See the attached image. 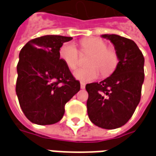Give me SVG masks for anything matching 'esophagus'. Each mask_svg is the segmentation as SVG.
<instances>
[{
    "label": "esophagus",
    "instance_id": "1",
    "mask_svg": "<svg viewBox=\"0 0 156 156\" xmlns=\"http://www.w3.org/2000/svg\"><path fill=\"white\" fill-rule=\"evenodd\" d=\"M81 88L82 89H84L85 88V83H83V82H81Z\"/></svg>",
    "mask_w": 156,
    "mask_h": 156
}]
</instances>
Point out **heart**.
<instances>
[{"mask_svg":"<svg viewBox=\"0 0 156 156\" xmlns=\"http://www.w3.org/2000/svg\"><path fill=\"white\" fill-rule=\"evenodd\" d=\"M83 51L93 53L89 61L88 68H78L74 72V77L78 80L88 83L96 80L101 74L103 77L111 75L119 62L117 52L108 48L106 41L98 37L84 39L81 41ZM59 56L64 63L71 70L78 67L79 63V51L73 42H66L59 50Z\"/></svg>","mask_w":156,"mask_h":156,"instance_id":"1","label":"heart"}]
</instances>
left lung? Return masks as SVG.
I'll return each mask as SVG.
<instances>
[{
	"mask_svg": "<svg viewBox=\"0 0 156 156\" xmlns=\"http://www.w3.org/2000/svg\"><path fill=\"white\" fill-rule=\"evenodd\" d=\"M102 37L114 44L119 62L109 77L86 85L87 108L93 124L112 129L126 124L140 101L144 58L130 39L115 34H105Z\"/></svg>",
	"mask_w": 156,
	"mask_h": 156,
	"instance_id": "1",
	"label": "left lung"
}]
</instances>
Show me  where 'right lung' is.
I'll return each mask as SVG.
<instances>
[{"instance_id":"add662e5","label":"right lung","mask_w":156,"mask_h":156,"mask_svg":"<svg viewBox=\"0 0 156 156\" xmlns=\"http://www.w3.org/2000/svg\"><path fill=\"white\" fill-rule=\"evenodd\" d=\"M73 37L47 35L29 41L22 48L17 63L16 92L26 117L39 124L62 119L65 105L80 90L59 50Z\"/></svg>"}]
</instances>
